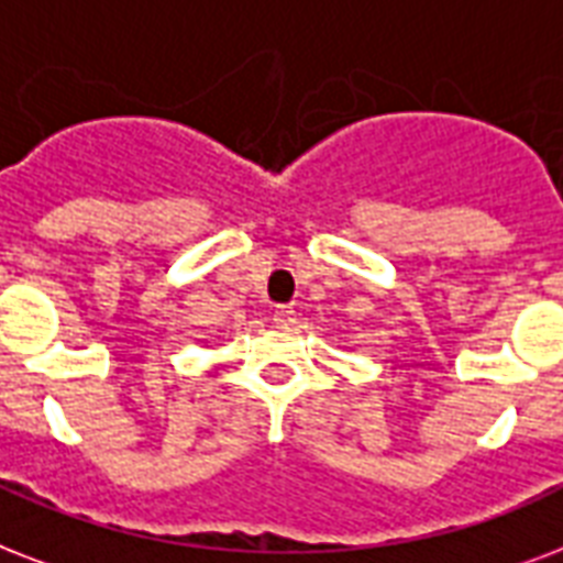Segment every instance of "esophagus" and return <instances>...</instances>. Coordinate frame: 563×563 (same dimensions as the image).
<instances>
[{"label":"esophagus","mask_w":563,"mask_h":563,"mask_svg":"<svg viewBox=\"0 0 563 563\" xmlns=\"http://www.w3.org/2000/svg\"><path fill=\"white\" fill-rule=\"evenodd\" d=\"M273 322H276L278 329H290L296 322V311L290 305H278L276 311H273Z\"/></svg>","instance_id":"esophagus-1"}]
</instances>
